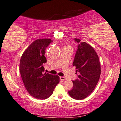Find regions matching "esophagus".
<instances>
[{
    "mask_svg": "<svg viewBox=\"0 0 121 121\" xmlns=\"http://www.w3.org/2000/svg\"><path fill=\"white\" fill-rule=\"evenodd\" d=\"M60 80H62V81H65V80H66V78L64 76H60Z\"/></svg>",
    "mask_w": 121,
    "mask_h": 121,
    "instance_id": "34e87169",
    "label": "esophagus"
}]
</instances>
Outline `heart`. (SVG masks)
Instances as JSON below:
<instances>
[{"label":"heart","instance_id":"b5f03b06","mask_svg":"<svg viewBox=\"0 0 121 121\" xmlns=\"http://www.w3.org/2000/svg\"><path fill=\"white\" fill-rule=\"evenodd\" d=\"M69 46V45H67V46Z\"/></svg>","mask_w":121,"mask_h":121}]
</instances>
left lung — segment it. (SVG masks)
Masks as SVG:
<instances>
[{
	"instance_id": "8db88e82",
	"label": "left lung",
	"mask_w": 121,
	"mask_h": 121,
	"mask_svg": "<svg viewBox=\"0 0 121 121\" xmlns=\"http://www.w3.org/2000/svg\"><path fill=\"white\" fill-rule=\"evenodd\" d=\"M74 40L78 45L72 65L79 75L72 81L73 88L68 92L72 98L80 100L86 98L94 90L100 77L101 65L97 53L90 45L81 42L79 39Z\"/></svg>"
}]
</instances>
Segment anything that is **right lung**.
<instances>
[{
	"label": "right lung",
	"mask_w": 121,
	"mask_h": 121,
	"mask_svg": "<svg viewBox=\"0 0 121 121\" xmlns=\"http://www.w3.org/2000/svg\"><path fill=\"white\" fill-rule=\"evenodd\" d=\"M52 41L50 39L35 40L21 57L19 71L22 80L29 93L35 99L49 98L60 81L59 76L44 73L45 50Z\"/></svg>",
	"instance_id": "1"
}]
</instances>
